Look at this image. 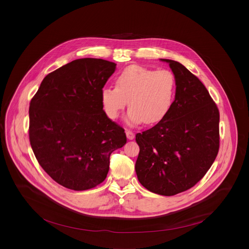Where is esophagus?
I'll return each instance as SVG.
<instances>
[{"mask_svg": "<svg viewBox=\"0 0 249 249\" xmlns=\"http://www.w3.org/2000/svg\"><path fill=\"white\" fill-rule=\"evenodd\" d=\"M126 136H127V138H128L129 140H133V139L135 138L134 132L131 131V130H129V129H126Z\"/></svg>", "mask_w": 249, "mask_h": 249, "instance_id": "obj_1", "label": "esophagus"}]
</instances>
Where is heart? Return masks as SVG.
<instances>
[{
  "mask_svg": "<svg viewBox=\"0 0 249 249\" xmlns=\"http://www.w3.org/2000/svg\"><path fill=\"white\" fill-rule=\"evenodd\" d=\"M177 91V80L169 70H154L139 65L125 68L116 78V88L101 90L104 111L116 119L128 101L129 124H156L170 111Z\"/></svg>",
  "mask_w": 249,
  "mask_h": 249,
  "instance_id": "1",
  "label": "heart"
}]
</instances>
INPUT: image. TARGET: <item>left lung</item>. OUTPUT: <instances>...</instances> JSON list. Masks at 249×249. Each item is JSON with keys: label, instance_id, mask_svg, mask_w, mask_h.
<instances>
[{"label": "left lung", "instance_id": "left-lung-1", "mask_svg": "<svg viewBox=\"0 0 249 249\" xmlns=\"http://www.w3.org/2000/svg\"><path fill=\"white\" fill-rule=\"evenodd\" d=\"M169 64L177 91L168 114L136 135L140 153L135 169L149 191L172 196L199 182L220 149V112L203 83L182 64Z\"/></svg>", "mask_w": 249, "mask_h": 249}]
</instances>
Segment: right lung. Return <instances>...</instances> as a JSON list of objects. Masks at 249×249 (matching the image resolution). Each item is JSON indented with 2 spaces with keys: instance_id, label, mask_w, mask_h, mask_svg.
<instances>
[{
  "instance_id": "add662e5",
  "label": "right lung",
  "mask_w": 249,
  "mask_h": 249,
  "mask_svg": "<svg viewBox=\"0 0 249 249\" xmlns=\"http://www.w3.org/2000/svg\"><path fill=\"white\" fill-rule=\"evenodd\" d=\"M116 64L70 62L42 81L29 105V142L38 163L58 184L76 191L100 184L125 130L103 110L101 90Z\"/></svg>"
}]
</instances>
